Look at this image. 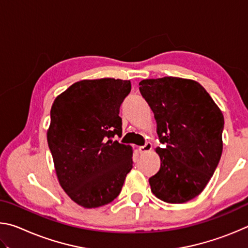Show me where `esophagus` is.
Segmentation results:
<instances>
[{
    "instance_id": "obj_1",
    "label": "esophagus",
    "mask_w": 248,
    "mask_h": 248,
    "mask_svg": "<svg viewBox=\"0 0 248 248\" xmlns=\"http://www.w3.org/2000/svg\"><path fill=\"white\" fill-rule=\"evenodd\" d=\"M151 149H152V144L151 143H145L144 145H142V146H139V151H140V153H148L149 151H151Z\"/></svg>"
}]
</instances>
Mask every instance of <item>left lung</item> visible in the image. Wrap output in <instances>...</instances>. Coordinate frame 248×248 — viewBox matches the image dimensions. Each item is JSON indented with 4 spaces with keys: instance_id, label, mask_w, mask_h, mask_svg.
I'll use <instances>...</instances> for the list:
<instances>
[{
    "instance_id": "obj_1",
    "label": "left lung",
    "mask_w": 248,
    "mask_h": 248,
    "mask_svg": "<svg viewBox=\"0 0 248 248\" xmlns=\"http://www.w3.org/2000/svg\"><path fill=\"white\" fill-rule=\"evenodd\" d=\"M141 95L157 124L161 169L149 179L165 202L184 203L198 196L219 164L224 118L198 82L166 77L143 79Z\"/></svg>"
}]
</instances>
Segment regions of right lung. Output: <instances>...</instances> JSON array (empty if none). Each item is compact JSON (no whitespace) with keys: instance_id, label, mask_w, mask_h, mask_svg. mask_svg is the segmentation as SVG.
<instances>
[{"instance_id":"right-lung-1","label":"right lung","mask_w":248,"mask_h":248,"mask_svg":"<svg viewBox=\"0 0 248 248\" xmlns=\"http://www.w3.org/2000/svg\"><path fill=\"white\" fill-rule=\"evenodd\" d=\"M130 81L84 79L54 99L48 145L59 183L74 202L97 208L115 200L132 169V149L121 137L120 106Z\"/></svg>"}]
</instances>
